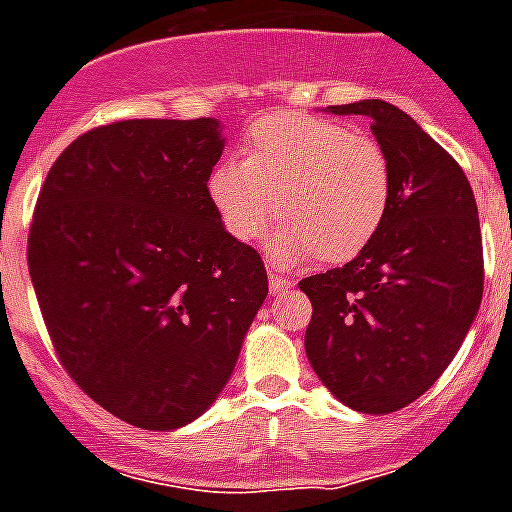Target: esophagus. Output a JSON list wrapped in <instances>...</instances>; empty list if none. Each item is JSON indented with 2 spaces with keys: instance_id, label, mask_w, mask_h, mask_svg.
<instances>
[{
  "instance_id": "1",
  "label": "esophagus",
  "mask_w": 512,
  "mask_h": 512,
  "mask_svg": "<svg viewBox=\"0 0 512 512\" xmlns=\"http://www.w3.org/2000/svg\"><path fill=\"white\" fill-rule=\"evenodd\" d=\"M293 285V282L287 280V277H282V274H277V272H269V287H272V293H285L287 287Z\"/></svg>"
}]
</instances>
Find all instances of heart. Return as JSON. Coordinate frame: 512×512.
<instances>
[{
    "mask_svg": "<svg viewBox=\"0 0 512 512\" xmlns=\"http://www.w3.org/2000/svg\"><path fill=\"white\" fill-rule=\"evenodd\" d=\"M243 151L246 159H219L206 180L219 222L240 243L282 214L287 222L269 240L277 259L319 253L342 264L382 230L392 170L377 141L322 117L269 114L248 128Z\"/></svg>",
    "mask_w": 512,
    "mask_h": 512,
    "instance_id": "obj_1",
    "label": "heart"
}]
</instances>
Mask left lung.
I'll return each instance as SVG.
<instances>
[{
	"label": "left lung",
	"mask_w": 512,
	"mask_h": 512,
	"mask_svg": "<svg viewBox=\"0 0 512 512\" xmlns=\"http://www.w3.org/2000/svg\"><path fill=\"white\" fill-rule=\"evenodd\" d=\"M329 112L369 117L390 159L392 198L366 251L298 282L314 306L306 356L340 403L392 413L442 377L476 319L479 211L466 172L403 109L366 99Z\"/></svg>",
	"instance_id": "1"
}]
</instances>
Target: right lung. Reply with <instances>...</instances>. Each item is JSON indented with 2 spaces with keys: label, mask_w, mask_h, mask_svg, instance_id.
<instances>
[{
  "label": "right lung",
  "mask_w": 512,
  "mask_h": 512,
  "mask_svg": "<svg viewBox=\"0 0 512 512\" xmlns=\"http://www.w3.org/2000/svg\"><path fill=\"white\" fill-rule=\"evenodd\" d=\"M219 122L120 120L46 175L28 272L67 377L141 429L190 424L230 379L269 293L259 251L209 201Z\"/></svg>",
  "instance_id": "1"
}]
</instances>
